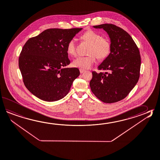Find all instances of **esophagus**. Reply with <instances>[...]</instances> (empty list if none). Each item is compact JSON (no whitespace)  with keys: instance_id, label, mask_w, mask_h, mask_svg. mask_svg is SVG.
Listing matches in <instances>:
<instances>
[{"instance_id":"esophagus-1","label":"esophagus","mask_w":160,"mask_h":160,"mask_svg":"<svg viewBox=\"0 0 160 160\" xmlns=\"http://www.w3.org/2000/svg\"><path fill=\"white\" fill-rule=\"evenodd\" d=\"M79 70H80V72L81 73H83V72H85V69H80Z\"/></svg>"}]
</instances>
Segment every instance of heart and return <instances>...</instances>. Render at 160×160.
Listing matches in <instances>:
<instances>
[{"label":"heart","mask_w":160,"mask_h":160,"mask_svg":"<svg viewBox=\"0 0 160 160\" xmlns=\"http://www.w3.org/2000/svg\"><path fill=\"white\" fill-rule=\"evenodd\" d=\"M82 39L89 42L88 53L84 56H78L75 59L72 65L80 69H89L96 61V58L104 59L107 58L111 51V44L109 40L101 36L99 33L93 30H88L82 36ZM67 52L72 56L76 55V42L75 39L69 41L67 46Z\"/></svg>","instance_id":"1"}]
</instances>
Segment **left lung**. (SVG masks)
Masks as SVG:
<instances>
[{
    "instance_id": "left-lung-1",
    "label": "left lung",
    "mask_w": 160,
    "mask_h": 160,
    "mask_svg": "<svg viewBox=\"0 0 160 160\" xmlns=\"http://www.w3.org/2000/svg\"><path fill=\"white\" fill-rule=\"evenodd\" d=\"M102 28L111 39V51L98 67L104 72H92L90 87L93 93L105 103L126 98L136 85L140 75L139 49L128 33L113 24L94 26Z\"/></svg>"
}]
</instances>
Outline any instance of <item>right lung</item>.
<instances>
[{"label": "right lung", "instance_id": "right-lung-1", "mask_svg": "<svg viewBox=\"0 0 160 160\" xmlns=\"http://www.w3.org/2000/svg\"><path fill=\"white\" fill-rule=\"evenodd\" d=\"M82 28H51L30 38L23 46L19 67L24 84L33 95L46 101L62 99L80 75L69 64L67 46Z\"/></svg>", "mask_w": 160, "mask_h": 160}]
</instances>
